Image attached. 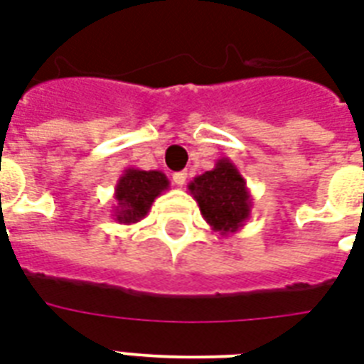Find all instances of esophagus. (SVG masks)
Masks as SVG:
<instances>
[{
	"mask_svg": "<svg viewBox=\"0 0 364 364\" xmlns=\"http://www.w3.org/2000/svg\"><path fill=\"white\" fill-rule=\"evenodd\" d=\"M171 179H173V183H176L177 187H183L185 181H187V171H176Z\"/></svg>",
	"mask_w": 364,
	"mask_h": 364,
	"instance_id": "obj_1",
	"label": "esophagus"
}]
</instances>
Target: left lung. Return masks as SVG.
<instances>
[{
	"label": "left lung",
	"mask_w": 364,
	"mask_h": 364,
	"mask_svg": "<svg viewBox=\"0 0 364 364\" xmlns=\"http://www.w3.org/2000/svg\"><path fill=\"white\" fill-rule=\"evenodd\" d=\"M200 213L221 236L238 232L251 215V193L230 159H219L215 168L188 183Z\"/></svg>",
	"instance_id": "8db88e82"
}]
</instances>
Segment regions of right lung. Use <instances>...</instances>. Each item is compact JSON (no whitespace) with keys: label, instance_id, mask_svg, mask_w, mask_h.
<instances>
[{"label":"right lung","instance_id":"add662e5","mask_svg":"<svg viewBox=\"0 0 364 364\" xmlns=\"http://www.w3.org/2000/svg\"><path fill=\"white\" fill-rule=\"evenodd\" d=\"M168 187L170 181L162 171L126 168L115 187V221L121 225L141 221L143 217H147L154 200L168 191Z\"/></svg>","mask_w":364,"mask_h":364}]
</instances>
